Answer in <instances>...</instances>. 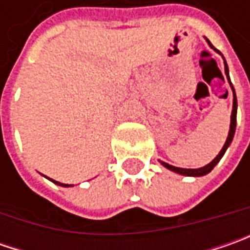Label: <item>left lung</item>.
Returning a JSON list of instances; mask_svg holds the SVG:
<instances>
[{
  "instance_id": "8db88e82",
  "label": "left lung",
  "mask_w": 250,
  "mask_h": 250,
  "mask_svg": "<svg viewBox=\"0 0 250 250\" xmlns=\"http://www.w3.org/2000/svg\"><path fill=\"white\" fill-rule=\"evenodd\" d=\"M206 39V37H205ZM207 44L210 45V48H213L217 54H220L221 57H223V54L220 53L217 48H214V45L210 43L208 40L206 39ZM223 60H224V68H226V75H227V79H228V83H229V86H231V89H232V94H234V100H232V112H231V124H229V132H228V136H227L226 143H224V146H223V149L220 150V153L216 156V159L213 160V161H210L207 166L205 167H200V168H179V167H174V166H171V164H168V163H164V161H161L160 160V164L163 166V167L168 168L169 171H172V172H177L179 175H185V177H203V175H206L208 174L213 168L216 167L217 164H218V161L223 159V156H224V153L227 151V149L229 147V145H231V142L234 139V135H235V128H236V108H238V103H236V94H235V89H234V86H232V83L229 81V71H228V65H227L226 58L223 57Z\"/></svg>"
}]
</instances>
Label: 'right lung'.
Segmentation results:
<instances>
[{"instance_id":"add662e5","label":"right lung","mask_w":250,"mask_h":250,"mask_svg":"<svg viewBox=\"0 0 250 250\" xmlns=\"http://www.w3.org/2000/svg\"><path fill=\"white\" fill-rule=\"evenodd\" d=\"M50 179V178H48ZM51 182H54L55 185H60V187H63V188H69V187H72V185H66V184H61V182H57V181H54V179H50Z\"/></svg>"}]
</instances>
